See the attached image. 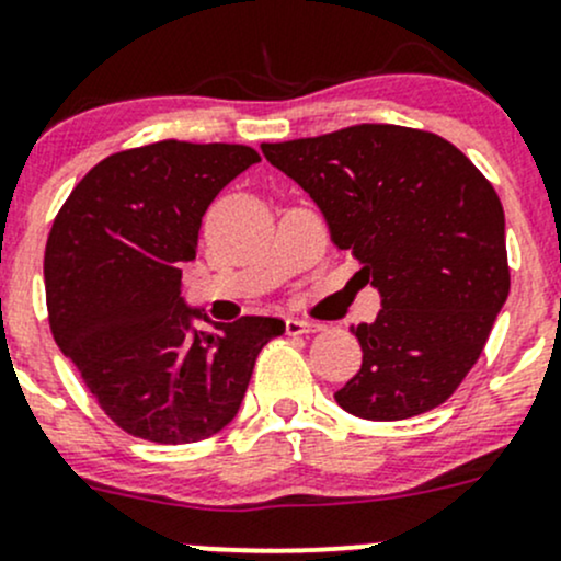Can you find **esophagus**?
Segmentation results:
<instances>
[{
    "mask_svg": "<svg viewBox=\"0 0 561 561\" xmlns=\"http://www.w3.org/2000/svg\"><path fill=\"white\" fill-rule=\"evenodd\" d=\"M285 331L290 333V336H301V333L320 331V322L301 320V317H287V320H285Z\"/></svg>",
    "mask_w": 561,
    "mask_h": 561,
    "instance_id": "1",
    "label": "esophagus"
}]
</instances>
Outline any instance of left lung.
I'll list each match as a JSON object with an SVG mask.
<instances>
[{"label":"left lung","instance_id":"1","mask_svg":"<svg viewBox=\"0 0 561 561\" xmlns=\"http://www.w3.org/2000/svg\"><path fill=\"white\" fill-rule=\"evenodd\" d=\"M317 203L382 309L350 331L360 371L333 393L366 421H404L454 396L511 293L505 211L483 173L445 138L355 124L260 146Z\"/></svg>","mask_w":561,"mask_h":561}]
</instances>
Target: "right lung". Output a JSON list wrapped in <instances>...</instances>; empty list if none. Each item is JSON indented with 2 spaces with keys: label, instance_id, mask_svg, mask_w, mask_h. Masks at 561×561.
Segmentation results:
<instances>
[{
  "label": "right lung",
  "instance_id": "obj_1",
  "mask_svg": "<svg viewBox=\"0 0 561 561\" xmlns=\"http://www.w3.org/2000/svg\"><path fill=\"white\" fill-rule=\"evenodd\" d=\"M260 154L241 144L160 140L118 151L83 175L45 244V301L61 353L103 412L160 445L201 443L239 412L279 317L197 331L181 298L203 214Z\"/></svg>",
  "mask_w": 561,
  "mask_h": 561
}]
</instances>
